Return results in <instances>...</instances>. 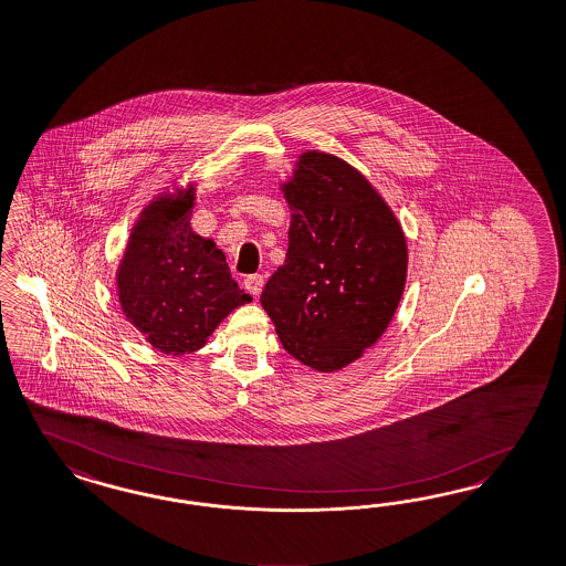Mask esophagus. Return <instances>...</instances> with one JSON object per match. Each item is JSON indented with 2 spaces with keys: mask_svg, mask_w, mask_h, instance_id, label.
Returning <instances> with one entry per match:
<instances>
[{
  "mask_svg": "<svg viewBox=\"0 0 566 566\" xmlns=\"http://www.w3.org/2000/svg\"><path fill=\"white\" fill-rule=\"evenodd\" d=\"M242 286H244V291H247V293H251L253 296H259L261 291H263V275H261V273L247 275V277H244V282H242Z\"/></svg>",
  "mask_w": 566,
  "mask_h": 566,
  "instance_id": "34e87169",
  "label": "esophagus"
}]
</instances>
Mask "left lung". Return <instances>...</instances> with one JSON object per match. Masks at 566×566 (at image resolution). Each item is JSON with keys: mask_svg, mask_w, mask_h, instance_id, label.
Returning a JSON list of instances; mask_svg holds the SVG:
<instances>
[{"mask_svg": "<svg viewBox=\"0 0 566 566\" xmlns=\"http://www.w3.org/2000/svg\"><path fill=\"white\" fill-rule=\"evenodd\" d=\"M282 190L293 213L289 251L261 305L294 359L340 370L395 315L408 275L406 235L370 181L336 156H298Z\"/></svg>", "mask_w": 566, "mask_h": 566, "instance_id": "8db88e82", "label": "left lung"}]
</instances>
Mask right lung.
I'll use <instances>...</instances> for the list:
<instances>
[{
	"label": "right lung",
	"instance_id": "obj_1",
	"mask_svg": "<svg viewBox=\"0 0 566 566\" xmlns=\"http://www.w3.org/2000/svg\"><path fill=\"white\" fill-rule=\"evenodd\" d=\"M192 190L177 200H153L118 265V301L125 317L167 355L200 349L228 313L253 301L238 289L226 254L213 240L192 232Z\"/></svg>",
	"mask_w": 566,
	"mask_h": 566
}]
</instances>
